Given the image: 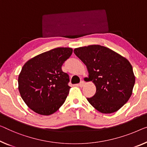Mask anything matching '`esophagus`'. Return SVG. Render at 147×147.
I'll return each mask as SVG.
<instances>
[{
    "instance_id": "1",
    "label": "esophagus",
    "mask_w": 147,
    "mask_h": 147,
    "mask_svg": "<svg viewBox=\"0 0 147 147\" xmlns=\"http://www.w3.org/2000/svg\"><path fill=\"white\" fill-rule=\"evenodd\" d=\"M78 86H79L80 87H83V86H84V81H83V80H81L79 84H78Z\"/></svg>"
}]
</instances>
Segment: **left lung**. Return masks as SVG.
Segmentation results:
<instances>
[{
    "mask_svg": "<svg viewBox=\"0 0 147 147\" xmlns=\"http://www.w3.org/2000/svg\"><path fill=\"white\" fill-rule=\"evenodd\" d=\"M74 53L86 65L96 94L87 100L102 113L115 112L129 99L135 77L129 61L108 47L92 45L76 48Z\"/></svg>",
    "mask_w": 147,
    "mask_h": 147,
    "instance_id": "obj_1",
    "label": "left lung"
}]
</instances>
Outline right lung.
<instances>
[{
    "label": "right lung",
    "mask_w": 147,
    "mask_h": 147,
    "mask_svg": "<svg viewBox=\"0 0 147 147\" xmlns=\"http://www.w3.org/2000/svg\"><path fill=\"white\" fill-rule=\"evenodd\" d=\"M73 53L69 47H57L28 61L18 76V89L29 108L49 115L63 104L69 93V76L61 67Z\"/></svg>",
    "instance_id": "right-lung-1"
}]
</instances>
